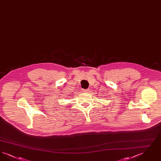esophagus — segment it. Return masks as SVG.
I'll use <instances>...</instances> for the list:
<instances>
[{
  "label": "esophagus",
  "mask_w": 161,
  "mask_h": 161,
  "mask_svg": "<svg viewBox=\"0 0 161 161\" xmlns=\"http://www.w3.org/2000/svg\"><path fill=\"white\" fill-rule=\"evenodd\" d=\"M83 92H89V89H84V90L83 91Z\"/></svg>",
  "instance_id": "obj_1"
}]
</instances>
